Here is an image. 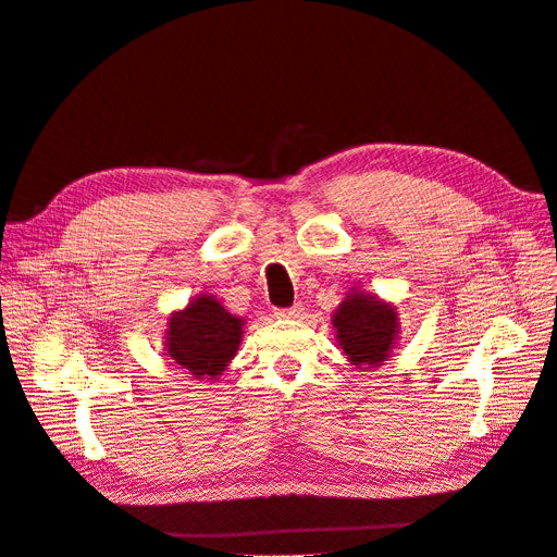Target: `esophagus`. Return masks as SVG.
Segmentation results:
<instances>
[{"label": "esophagus", "mask_w": 557, "mask_h": 557, "mask_svg": "<svg viewBox=\"0 0 557 557\" xmlns=\"http://www.w3.org/2000/svg\"><path fill=\"white\" fill-rule=\"evenodd\" d=\"M277 319H298L302 317V305H292V307H282V310H275Z\"/></svg>", "instance_id": "34e87169"}]
</instances>
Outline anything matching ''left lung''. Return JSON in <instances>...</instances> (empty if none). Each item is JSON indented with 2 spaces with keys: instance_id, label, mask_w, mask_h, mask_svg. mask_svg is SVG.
<instances>
[{
  "instance_id": "obj_1",
  "label": "left lung",
  "mask_w": 557,
  "mask_h": 557,
  "mask_svg": "<svg viewBox=\"0 0 557 557\" xmlns=\"http://www.w3.org/2000/svg\"><path fill=\"white\" fill-rule=\"evenodd\" d=\"M344 356L358 367H376L387 360L397 337V312L376 296L351 294L333 317Z\"/></svg>"
}]
</instances>
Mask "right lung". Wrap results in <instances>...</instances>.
<instances>
[{"instance_id": "obj_1", "label": "right lung", "mask_w": 557, "mask_h": 557, "mask_svg": "<svg viewBox=\"0 0 557 557\" xmlns=\"http://www.w3.org/2000/svg\"><path fill=\"white\" fill-rule=\"evenodd\" d=\"M240 337L243 321L203 294L170 319L168 351L193 376L218 379L236 356Z\"/></svg>"}]
</instances>
